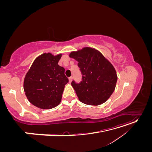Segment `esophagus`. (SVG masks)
<instances>
[{"mask_svg":"<svg viewBox=\"0 0 152 152\" xmlns=\"http://www.w3.org/2000/svg\"><path fill=\"white\" fill-rule=\"evenodd\" d=\"M72 79H73V77H70L68 78V79H69V82H71L72 81Z\"/></svg>","mask_w":152,"mask_h":152,"instance_id":"1","label":"esophagus"}]
</instances>
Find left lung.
<instances>
[{
  "instance_id": "obj_1",
  "label": "left lung",
  "mask_w": 152,
  "mask_h": 152,
  "mask_svg": "<svg viewBox=\"0 0 152 152\" xmlns=\"http://www.w3.org/2000/svg\"><path fill=\"white\" fill-rule=\"evenodd\" d=\"M69 56L78 62L82 77L80 83L73 80L72 86L81 102L99 105L112 94L116 86L115 69L99 50L84 48L72 52Z\"/></svg>"
}]
</instances>
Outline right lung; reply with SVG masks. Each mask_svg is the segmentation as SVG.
<instances>
[{
	"label": "right lung",
	"mask_w": 152,
	"mask_h": 152,
	"mask_svg": "<svg viewBox=\"0 0 152 152\" xmlns=\"http://www.w3.org/2000/svg\"><path fill=\"white\" fill-rule=\"evenodd\" d=\"M61 54L44 53L37 58L26 73L23 88L29 102L41 109L56 107L61 102L68 79L58 65Z\"/></svg>",
	"instance_id": "add662e5"
}]
</instances>
